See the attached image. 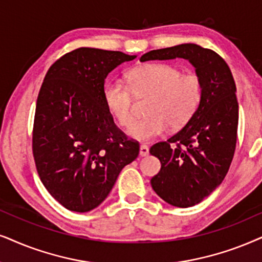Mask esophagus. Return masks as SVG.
<instances>
[{
	"instance_id": "obj_1",
	"label": "esophagus",
	"mask_w": 262,
	"mask_h": 262,
	"mask_svg": "<svg viewBox=\"0 0 262 262\" xmlns=\"http://www.w3.org/2000/svg\"><path fill=\"white\" fill-rule=\"evenodd\" d=\"M148 154H150V150H148V147L146 146V145H141V146H140V156L145 157V156H147Z\"/></svg>"
}]
</instances>
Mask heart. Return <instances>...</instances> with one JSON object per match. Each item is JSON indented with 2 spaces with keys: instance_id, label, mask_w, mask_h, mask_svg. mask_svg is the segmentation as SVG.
Segmentation results:
<instances>
[{
  "instance_id": "b5f03b06",
  "label": "heart",
  "mask_w": 262,
  "mask_h": 262,
  "mask_svg": "<svg viewBox=\"0 0 262 262\" xmlns=\"http://www.w3.org/2000/svg\"><path fill=\"white\" fill-rule=\"evenodd\" d=\"M128 85L107 82L102 89L105 106L117 123L128 128L134 123L133 98L150 94L146 119L138 121L128 134L139 141H151L165 133L168 127L180 129L186 125L200 107L203 98V82L194 72L183 74L171 64L157 62L132 69L127 75Z\"/></svg>"
}]
</instances>
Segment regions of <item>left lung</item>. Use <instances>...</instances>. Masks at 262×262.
<instances>
[{"label":"left lung","instance_id":"left-lung-1","mask_svg":"<svg viewBox=\"0 0 262 262\" xmlns=\"http://www.w3.org/2000/svg\"><path fill=\"white\" fill-rule=\"evenodd\" d=\"M187 59L203 82V98L186 125L167 141L152 145L150 154L161 161L151 186L174 207L198 204L223 183L237 142L236 83L226 61L217 53L194 43L155 49L141 61Z\"/></svg>","mask_w":262,"mask_h":262}]
</instances>
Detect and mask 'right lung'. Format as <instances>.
<instances>
[{
	"instance_id": "add662e5",
	"label": "right lung",
	"mask_w": 262,
	"mask_h": 262,
	"mask_svg": "<svg viewBox=\"0 0 262 262\" xmlns=\"http://www.w3.org/2000/svg\"><path fill=\"white\" fill-rule=\"evenodd\" d=\"M135 58L82 47L59 58L46 74L36 102L32 154L42 184L66 209L97 208L138 157L139 142L115 124L102 98L108 72Z\"/></svg>"
}]
</instances>
